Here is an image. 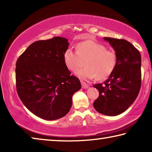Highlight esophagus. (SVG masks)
I'll return each mask as SVG.
<instances>
[{
	"instance_id": "esophagus-1",
	"label": "esophagus",
	"mask_w": 152,
	"mask_h": 152,
	"mask_svg": "<svg viewBox=\"0 0 152 152\" xmlns=\"http://www.w3.org/2000/svg\"><path fill=\"white\" fill-rule=\"evenodd\" d=\"M88 87H89L88 84H86L85 82H82V88H84V89H86V88H88Z\"/></svg>"
}]
</instances>
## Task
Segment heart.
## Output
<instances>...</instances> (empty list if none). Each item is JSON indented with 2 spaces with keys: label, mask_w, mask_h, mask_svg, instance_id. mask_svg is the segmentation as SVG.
Here are the masks:
<instances>
[{
  "label": "heart",
  "mask_w": 152,
  "mask_h": 152,
  "mask_svg": "<svg viewBox=\"0 0 152 152\" xmlns=\"http://www.w3.org/2000/svg\"><path fill=\"white\" fill-rule=\"evenodd\" d=\"M77 51L68 48L64 54V61L69 70L76 72L77 76L82 80L96 78L106 79L115 70L117 64V56L113 50L107 49L102 43L94 40H86L79 43Z\"/></svg>",
  "instance_id": "heart-1"
}]
</instances>
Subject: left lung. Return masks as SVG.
Wrapping results in <instances>:
<instances>
[{
  "label": "left lung",
  "mask_w": 152,
  "mask_h": 152,
  "mask_svg": "<svg viewBox=\"0 0 152 152\" xmlns=\"http://www.w3.org/2000/svg\"><path fill=\"white\" fill-rule=\"evenodd\" d=\"M114 49L117 56L115 70L104 83L93 86L99 96L94 102L96 111L108 116L125 112L140 92L141 82V54L132 43L125 39L103 37Z\"/></svg>",
  "instance_id": "8db88e82"
}]
</instances>
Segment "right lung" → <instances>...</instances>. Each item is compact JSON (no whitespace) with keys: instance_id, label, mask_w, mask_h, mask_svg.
I'll use <instances>...</instances> for the list:
<instances>
[{"instance_id":"obj_1","label":"right lung","mask_w":152,"mask_h":152,"mask_svg":"<svg viewBox=\"0 0 152 152\" xmlns=\"http://www.w3.org/2000/svg\"><path fill=\"white\" fill-rule=\"evenodd\" d=\"M69 43L55 37L31 44L16 63L17 91L31 112L52 121L65 116L71 109L72 96L81 88L79 79L68 70L64 54Z\"/></svg>"}]
</instances>
